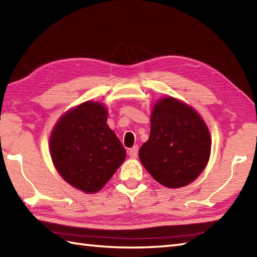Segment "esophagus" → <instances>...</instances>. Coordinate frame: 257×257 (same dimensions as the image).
<instances>
[{"label":"esophagus","instance_id":"1","mask_svg":"<svg viewBox=\"0 0 257 257\" xmlns=\"http://www.w3.org/2000/svg\"><path fill=\"white\" fill-rule=\"evenodd\" d=\"M138 150H139L138 146H134L133 148H130V149L128 150V155H129L132 158H136V157H137V156H138Z\"/></svg>","mask_w":257,"mask_h":257}]
</instances>
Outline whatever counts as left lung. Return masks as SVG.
I'll return each instance as SVG.
<instances>
[{"label":"left lung","instance_id":"left-lung-1","mask_svg":"<svg viewBox=\"0 0 257 257\" xmlns=\"http://www.w3.org/2000/svg\"><path fill=\"white\" fill-rule=\"evenodd\" d=\"M150 136L139 150L147 172L169 188L198 177L210 155V136L200 115L172 97L160 99L150 118Z\"/></svg>","mask_w":257,"mask_h":257}]
</instances>
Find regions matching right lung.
<instances>
[{"instance_id":"add662e5","label":"right lung","mask_w":257,"mask_h":257,"mask_svg":"<svg viewBox=\"0 0 257 257\" xmlns=\"http://www.w3.org/2000/svg\"><path fill=\"white\" fill-rule=\"evenodd\" d=\"M107 115L101 103L83 102L60 118L50 138L55 168L65 182L84 193L99 192L125 158Z\"/></svg>"}]
</instances>
